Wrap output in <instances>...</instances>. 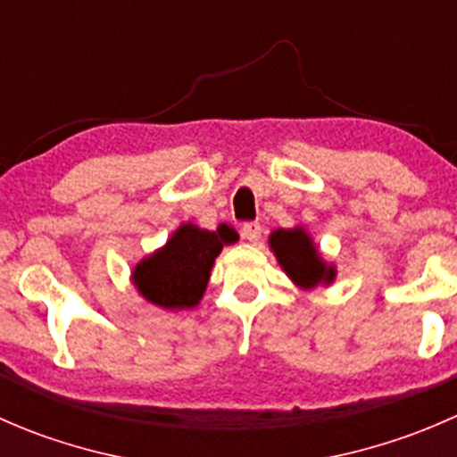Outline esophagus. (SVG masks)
<instances>
[{
  "instance_id": "obj_1",
  "label": "esophagus",
  "mask_w": 457,
  "mask_h": 457,
  "mask_svg": "<svg viewBox=\"0 0 457 457\" xmlns=\"http://www.w3.org/2000/svg\"><path fill=\"white\" fill-rule=\"evenodd\" d=\"M261 223H256V220H247V223H243L241 228V234L243 238H247L250 243H256L258 238H261Z\"/></svg>"
}]
</instances>
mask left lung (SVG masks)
<instances>
[{
    "label": "left lung",
    "mask_w": 457,
    "mask_h": 457,
    "mask_svg": "<svg viewBox=\"0 0 457 457\" xmlns=\"http://www.w3.org/2000/svg\"><path fill=\"white\" fill-rule=\"evenodd\" d=\"M270 245L289 278L301 287H314L318 283L334 280V267H327L320 261L314 243L301 228L276 229L270 237Z\"/></svg>",
    "instance_id": "8db88e82"
}]
</instances>
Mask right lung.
I'll list each match as a JSON object with an SVG mask.
<instances>
[{"label": "right lung", "mask_w": 457, "mask_h": 457, "mask_svg": "<svg viewBox=\"0 0 457 457\" xmlns=\"http://www.w3.org/2000/svg\"><path fill=\"white\" fill-rule=\"evenodd\" d=\"M238 234L229 225L216 232L183 225L172 234L163 250L141 261L135 270L137 289L154 305L165 310L195 307L207 287L214 258L223 245L234 243Z\"/></svg>", "instance_id": "right-lung-1"}]
</instances>
